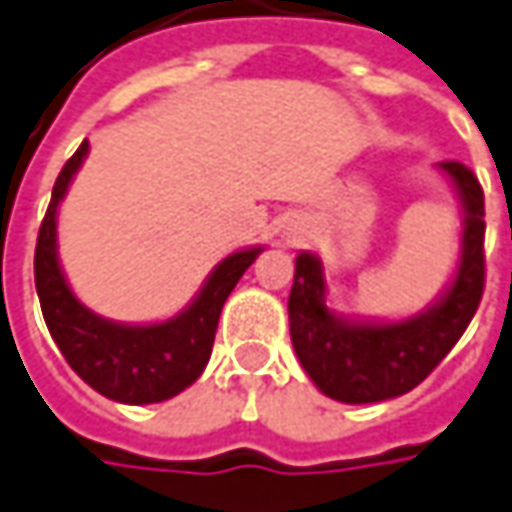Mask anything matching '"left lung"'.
Returning <instances> with one entry per match:
<instances>
[{"mask_svg": "<svg viewBox=\"0 0 512 512\" xmlns=\"http://www.w3.org/2000/svg\"><path fill=\"white\" fill-rule=\"evenodd\" d=\"M438 168L464 206L461 260L450 289L415 318L395 323L344 321L329 312L321 260L300 252L289 292V332L300 367L323 395L344 404H375L418 387L458 344L484 292V191L464 163Z\"/></svg>", "mask_w": 512, "mask_h": 512, "instance_id": "1", "label": "left lung"}]
</instances>
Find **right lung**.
I'll return each mask as SVG.
<instances>
[{
    "label": "right lung",
    "mask_w": 512,
    "mask_h": 512,
    "mask_svg": "<svg viewBox=\"0 0 512 512\" xmlns=\"http://www.w3.org/2000/svg\"><path fill=\"white\" fill-rule=\"evenodd\" d=\"M85 154L88 140L59 171L51 206L39 226L34 255L39 306L59 352L88 387L120 404H157L200 378L212 358L220 309L263 249H243L220 260L194 303L171 321L148 326L105 321L74 298L56 257V209Z\"/></svg>",
    "instance_id": "right-lung-1"
}]
</instances>
